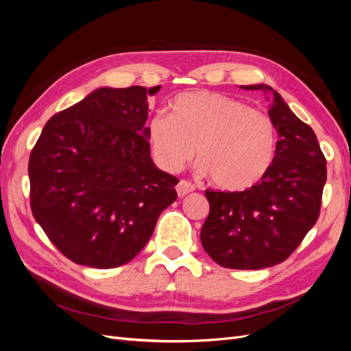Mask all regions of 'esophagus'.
<instances>
[{
    "label": "esophagus",
    "mask_w": 351,
    "mask_h": 351,
    "mask_svg": "<svg viewBox=\"0 0 351 351\" xmlns=\"http://www.w3.org/2000/svg\"><path fill=\"white\" fill-rule=\"evenodd\" d=\"M193 190H195V186L190 182H187V180H182V182L177 184V195L180 197H184L186 195L192 193Z\"/></svg>",
    "instance_id": "1"
}]
</instances>
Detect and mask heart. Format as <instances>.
Listing matches in <instances>:
<instances>
[{
	"label": "heart",
	"mask_w": 351,
	"mask_h": 351,
	"mask_svg": "<svg viewBox=\"0 0 351 351\" xmlns=\"http://www.w3.org/2000/svg\"><path fill=\"white\" fill-rule=\"evenodd\" d=\"M147 137L159 165L178 171L196 147L202 169L215 186L240 192L267 174L275 155V127L262 111L215 92L178 95L171 115L156 114Z\"/></svg>",
	"instance_id": "heart-1"
}]
</instances>
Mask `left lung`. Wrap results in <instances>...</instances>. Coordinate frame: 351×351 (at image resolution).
<instances>
[{"instance_id":"8db88e82","label":"left lung","mask_w":351,"mask_h":351,"mask_svg":"<svg viewBox=\"0 0 351 351\" xmlns=\"http://www.w3.org/2000/svg\"><path fill=\"white\" fill-rule=\"evenodd\" d=\"M271 90L269 117L278 132L274 161L259 183L243 192L205 190L209 215L200 230L205 252L231 269H262L281 263L316 224L326 182V159L311 125L297 119Z\"/></svg>"}]
</instances>
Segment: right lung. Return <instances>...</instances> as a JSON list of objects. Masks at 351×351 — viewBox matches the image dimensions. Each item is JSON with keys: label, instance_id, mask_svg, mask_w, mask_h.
Wrapping results in <instances>:
<instances>
[{"label": "right lung", "instance_id": "add662e5", "mask_svg": "<svg viewBox=\"0 0 351 351\" xmlns=\"http://www.w3.org/2000/svg\"><path fill=\"white\" fill-rule=\"evenodd\" d=\"M146 89L101 88L52 115L29 158L30 208L74 263L130 262L177 199L178 178L156 168L147 139Z\"/></svg>", "mask_w": 351, "mask_h": 351}]
</instances>
